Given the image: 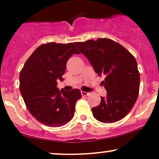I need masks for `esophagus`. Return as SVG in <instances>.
<instances>
[{"mask_svg": "<svg viewBox=\"0 0 159 159\" xmlns=\"http://www.w3.org/2000/svg\"><path fill=\"white\" fill-rule=\"evenodd\" d=\"M81 93L82 96H89V95H90V93H89V92H84V91H81Z\"/></svg>", "mask_w": 159, "mask_h": 159, "instance_id": "34e87169", "label": "esophagus"}]
</instances>
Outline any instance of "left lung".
Segmentation results:
<instances>
[{
	"mask_svg": "<svg viewBox=\"0 0 159 159\" xmlns=\"http://www.w3.org/2000/svg\"><path fill=\"white\" fill-rule=\"evenodd\" d=\"M90 61L98 75H105L101 84L107 91L101 102L92 108L98 121L112 123L125 117L139 93L140 73L135 58L127 49L107 38L75 43Z\"/></svg>",
	"mask_w": 159,
	"mask_h": 159,
	"instance_id": "1",
	"label": "left lung"
}]
</instances>
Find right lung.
<instances>
[{
  "label": "right lung",
  "mask_w": 159,
  "mask_h": 159,
  "mask_svg": "<svg viewBox=\"0 0 159 159\" xmlns=\"http://www.w3.org/2000/svg\"><path fill=\"white\" fill-rule=\"evenodd\" d=\"M74 54L79 52L72 43L43 44L33 52L20 72L19 89L27 110L43 125L63 126L73 118L81 91L60 90L57 81H63L66 63Z\"/></svg>",
  "instance_id": "obj_1"
}]
</instances>
